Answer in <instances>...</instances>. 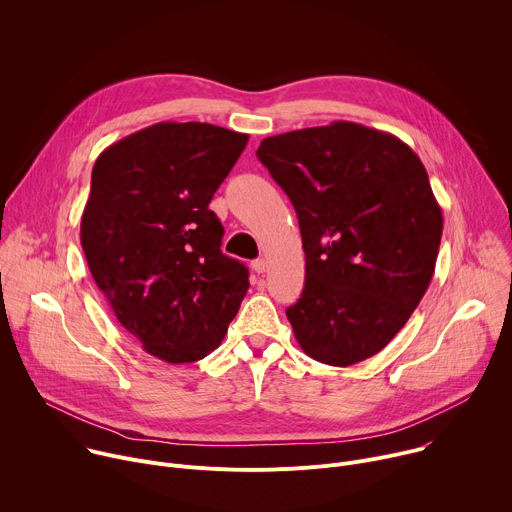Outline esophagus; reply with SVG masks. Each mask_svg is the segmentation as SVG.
I'll return each instance as SVG.
<instances>
[{"label": "esophagus", "mask_w": 512, "mask_h": 512, "mask_svg": "<svg viewBox=\"0 0 512 512\" xmlns=\"http://www.w3.org/2000/svg\"><path fill=\"white\" fill-rule=\"evenodd\" d=\"M251 267H253L255 273H265L267 267H269V263H267V259H255V261L251 263Z\"/></svg>", "instance_id": "esophagus-1"}]
</instances>
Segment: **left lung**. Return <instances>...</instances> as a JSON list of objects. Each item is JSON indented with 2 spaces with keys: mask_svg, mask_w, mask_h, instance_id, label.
<instances>
[{
  "mask_svg": "<svg viewBox=\"0 0 512 512\" xmlns=\"http://www.w3.org/2000/svg\"><path fill=\"white\" fill-rule=\"evenodd\" d=\"M257 158L296 208L302 298L285 310L302 350L348 367L407 324L435 271L444 216L399 137L334 121L265 137Z\"/></svg>",
  "mask_w": 512,
  "mask_h": 512,
  "instance_id": "left-lung-1",
  "label": "left lung"
}]
</instances>
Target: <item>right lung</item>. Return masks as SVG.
Here are the masks:
<instances>
[{
  "label": "right lung",
  "mask_w": 512,
  "mask_h": 512,
  "mask_svg": "<svg viewBox=\"0 0 512 512\" xmlns=\"http://www.w3.org/2000/svg\"><path fill=\"white\" fill-rule=\"evenodd\" d=\"M249 141L210 123L162 121L97 158L81 245L97 287L143 350L194 362L223 342L249 269L221 251L208 208Z\"/></svg>",
  "instance_id": "add662e5"
}]
</instances>
